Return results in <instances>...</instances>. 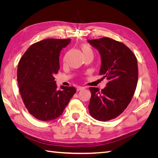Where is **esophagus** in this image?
<instances>
[{
  "label": "esophagus",
  "mask_w": 158,
  "mask_h": 158,
  "mask_svg": "<svg viewBox=\"0 0 158 158\" xmlns=\"http://www.w3.org/2000/svg\"><path fill=\"white\" fill-rule=\"evenodd\" d=\"M85 88L84 87V86H78V87H77V91H80V90L84 89H85Z\"/></svg>",
  "instance_id": "obj_1"
}]
</instances>
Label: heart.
I'll return each mask as SVG.
<instances>
[{"mask_svg": "<svg viewBox=\"0 0 158 158\" xmlns=\"http://www.w3.org/2000/svg\"><path fill=\"white\" fill-rule=\"evenodd\" d=\"M82 51H83V53H84V52H89V51H92V49H91L90 47H88V46H87V45H84V46L82 47Z\"/></svg>", "mask_w": 158, "mask_h": 158, "instance_id": "b5f03b06", "label": "heart"}]
</instances>
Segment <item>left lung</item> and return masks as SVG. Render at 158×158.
Instances as JSON below:
<instances>
[{"label": "left lung", "instance_id": "obj_1", "mask_svg": "<svg viewBox=\"0 0 158 158\" xmlns=\"http://www.w3.org/2000/svg\"><path fill=\"white\" fill-rule=\"evenodd\" d=\"M88 42L98 50L102 59L99 74L108 80L101 92L89 88V114L98 121H109L121 114L131 102L138 82L137 59L128 47L111 38Z\"/></svg>", "mask_w": 158, "mask_h": 158}]
</instances>
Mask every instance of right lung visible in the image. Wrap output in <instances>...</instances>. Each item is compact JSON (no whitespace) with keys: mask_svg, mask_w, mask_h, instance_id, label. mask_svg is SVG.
I'll use <instances>...</instances> for the list:
<instances>
[{"mask_svg":"<svg viewBox=\"0 0 158 158\" xmlns=\"http://www.w3.org/2000/svg\"><path fill=\"white\" fill-rule=\"evenodd\" d=\"M70 39H47L31 45L19 61L17 80L28 112L38 120L60 117L76 93L74 87L57 88L54 75L60 69L59 55Z\"/></svg>","mask_w":158,"mask_h":158,"instance_id":"add662e5","label":"right lung"}]
</instances>
